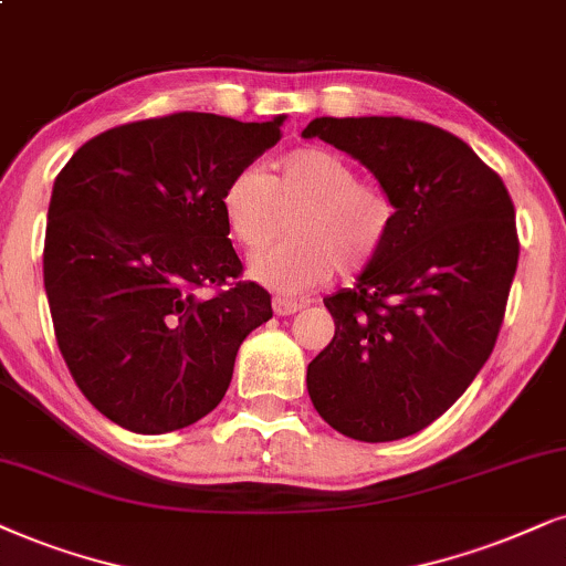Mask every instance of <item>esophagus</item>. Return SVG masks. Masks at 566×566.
<instances>
[{"mask_svg": "<svg viewBox=\"0 0 566 566\" xmlns=\"http://www.w3.org/2000/svg\"><path fill=\"white\" fill-rule=\"evenodd\" d=\"M303 303H297V300L292 297H274V313L276 316H292V313H297Z\"/></svg>", "mask_w": 566, "mask_h": 566, "instance_id": "34e87169", "label": "esophagus"}]
</instances>
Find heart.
<instances>
[{
    "mask_svg": "<svg viewBox=\"0 0 566 566\" xmlns=\"http://www.w3.org/2000/svg\"><path fill=\"white\" fill-rule=\"evenodd\" d=\"M221 213L234 242L250 255L284 232L292 240L261 255L253 276L279 292H300L328 276L368 271L397 227V200L381 182L360 177L342 154L303 146L276 161L274 175L245 167L221 190Z\"/></svg>",
    "mask_w": 566,
    "mask_h": 566,
    "instance_id": "heart-1",
    "label": "heart"
}]
</instances>
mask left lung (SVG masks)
Instances as JSON below:
<instances>
[{"instance_id": "8db88e82", "label": "left lung", "mask_w": 566, "mask_h": 566, "mask_svg": "<svg viewBox=\"0 0 566 566\" xmlns=\"http://www.w3.org/2000/svg\"><path fill=\"white\" fill-rule=\"evenodd\" d=\"M397 200L389 245L353 290L326 297L332 345L307 366L321 418L357 441L418 433L489 360L520 259L502 177L457 135L405 117H318Z\"/></svg>"}]
</instances>
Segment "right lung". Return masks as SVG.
I'll return each mask as SVG.
<instances>
[{
  "label": "right lung",
  "instance_id": "add662e5",
  "mask_svg": "<svg viewBox=\"0 0 566 566\" xmlns=\"http://www.w3.org/2000/svg\"><path fill=\"white\" fill-rule=\"evenodd\" d=\"M284 119H138L83 143L56 175L44 240L56 345L85 399L127 431L209 415L242 339L274 313L242 279L221 190L276 146Z\"/></svg>",
  "mask_w": 566,
  "mask_h": 566
}]
</instances>
